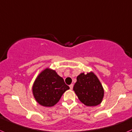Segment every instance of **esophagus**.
<instances>
[{
    "label": "esophagus",
    "instance_id": "esophagus-1",
    "mask_svg": "<svg viewBox=\"0 0 132 132\" xmlns=\"http://www.w3.org/2000/svg\"><path fill=\"white\" fill-rule=\"evenodd\" d=\"M69 87H70V90H72L73 88V84H71V85H69Z\"/></svg>",
    "mask_w": 132,
    "mask_h": 132
}]
</instances>
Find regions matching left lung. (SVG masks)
<instances>
[{"label": "left lung", "instance_id": "8db88e82", "mask_svg": "<svg viewBox=\"0 0 132 132\" xmlns=\"http://www.w3.org/2000/svg\"><path fill=\"white\" fill-rule=\"evenodd\" d=\"M73 90L79 101L88 106L101 104L104 97V88L93 72H82L77 76Z\"/></svg>", "mask_w": 132, "mask_h": 132}]
</instances>
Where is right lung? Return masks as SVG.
<instances>
[{
    "instance_id": "obj_1",
    "label": "right lung",
    "mask_w": 132,
    "mask_h": 132,
    "mask_svg": "<svg viewBox=\"0 0 132 132\" xmlns=\"http://www.w3.org/2000/svg\"><path fill=\"white\" fill-rule=\"evenodd\" d=\"M69 88L55 70L47 67L35 79L32 92L38 103L43 106L51 107L60 101L63 94Z\"/></svg>"
}]
</instances>
